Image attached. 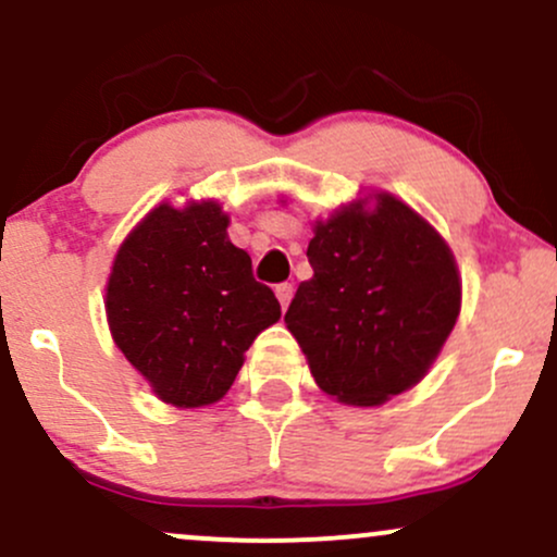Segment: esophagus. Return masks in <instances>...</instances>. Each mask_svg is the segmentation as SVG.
<instances>
[{
    "mask_svg": "<svg viewBox=\"0 0 557 557\" xmlns=\"http://www.w3.org/2000/svg\"><path fill=\"white\" fill-rule=\"evenodd\" d=\"M292 284H278L276 286V297H278V302H281V308L286 310V305H289V299H292Z\"/></svg>",
    "mask_w": 557,
    "mask_h": 557,
    "instance_id": "obj_1",
    "label": "esophagus"
}]
</instances>
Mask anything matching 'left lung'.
Segmentation results:
<instances>
[{
	"mask_svg": "<svg viewBox=\"0 0 557 557\" xmlns=\"http://www.w3.org/2000/svg\"><path fill=\"white\" fill-rule=\"evenodd\" d=\"M312 278L286 310L315 384L347 405H381L421 381L460 312L455 258L392 195L315 223Z\"/></svg>",
	"mask_w": 557,
	"mask_h": 557,
	"instance_id": "left-lung-1",
	"label": "left lung"
}]
</instances>
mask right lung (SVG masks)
I'll return each mask as SVG.
<instances>
[{
    "label": "right lung",
    "instance_id": "obj_1",
    "mask_svg": "<svg viewBox=\"0 0 557 557\" xmlns=\"http://www.w3.org/2000/svg\"><path fill=\"white\" fill-rule=\"evenodd\" d=\"M228 215L202 202L160 205L117 249L108 281L115 345L176 408L218 403L255 336L281 318L271 286L228 242Z\"/></svg>",
    "mask_w": 557,
    "mask_h": 557
}]
</instances>
